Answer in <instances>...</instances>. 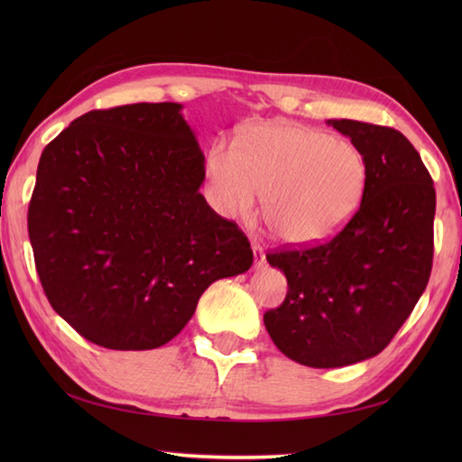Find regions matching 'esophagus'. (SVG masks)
Returning <instances> with one entry per match:
<instances>
[{
    "label": "esophagus",
    "mask_w": 462,
    "mask_h": 462,
    "mask_svg": "<svg viewBox=\"0 0 462 462\" xmlns=\"http://www.w3.org/2000/svg\"><path fill=\"white\" fill-rule=\"evenodd\" d=\"M252 250H254V268L256 270L263 268V263H266V252H263V248L256 242L252 244Z\"/></svg>",
    "instance_id": "esophagus-1"
}]
</instances>
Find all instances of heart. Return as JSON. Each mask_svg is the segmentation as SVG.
Instances as JSON below:
<instances>
[{
  "label": "heart",
  "mask_w": 462,
  "mask_h": 462,
  "mask_svg": "<svg viewBox=\"0 0 462 462\" xmlns=\"http://www.w3.org/2000/svg\"><path fill=\"white\" fill-rule=\"evenodd\" d=\"M206 199L222 218L262 214L273 238L316 246L356 216L367 162L356 144L296 123H258L236 144L214 143L204 159Z\"/></svg>",
  "instance_id": "obj_1"
}]
</instances>
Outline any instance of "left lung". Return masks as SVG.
Here are the masks:
<instances>
[{
    "mask_svg": "<svg viewBox=\"0 0 462 462\" xmlns=\"http://www.w3.org/2000/svg\"><path fill=\"white\" fill-rule=\"evenodd\" d=\"M365 156L359 210L331 240L268 254L288 280L263 313L283 356L329 369L375 357L423 296L433 268V179L415 146L391 126L328 121Z\"/></svg>",
    "mask_w": 462,
    "mask_h": 462,
    "instance_id": "8db88e82",
    "label": "left lung"
}]
</instances>
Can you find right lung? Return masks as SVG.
I'll return each mask as SVG.
<instances>
[{
	"mask_svg": "<svg viewBox=\"0 0 462 462\" xmlns=\"http://www.w3.org/2000/svg\"><path fill=\"white\" fill-rule=\"evenodd\" d=\"M180 111H91L39 159L27 212L39 280L59 316L106 349L164 346L212 282L254 262L244 232L200 194L204 154Z\"/></svg>",
	"mask_w": 462,
	"mask_h": 462,
	"instance_id": "obj_1",
	"label": "right lung"
}]
</instances>
